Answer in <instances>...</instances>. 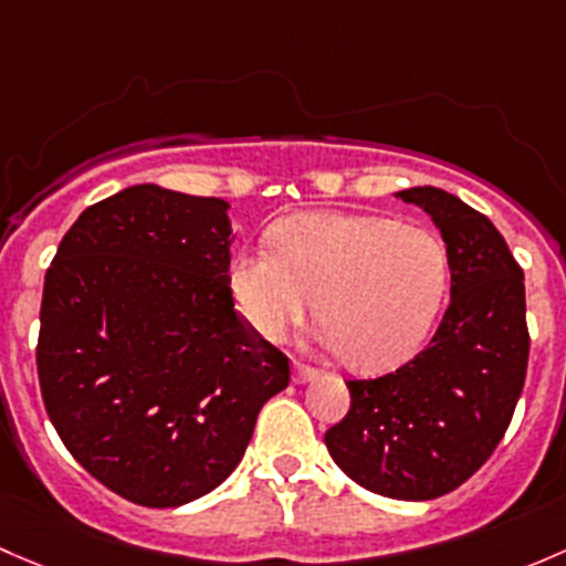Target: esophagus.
Masks as SVG:
<instances>
[{"mask_svg": "<svg viewBox=\"0 0 566 566\" xmlns=\"http://www.w3.org/2000/svg\"><path fill=\"white\" fill-rule=\"evenodd\" d=\"M316 376H318V370L307 368V365H302V363L291 365V378H294V384H307V381H313Z\"/></svg>", "mask_w": 566, "mask_h": 566, "instance_id": "esophagus-1", "label": "esophagus"}]
</instances>
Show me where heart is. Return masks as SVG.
I'll list each match as a JSON object with an SVG mask.
<instances>
[{"mask_svg":"<svg viewBox=\"0 0 566 566\" xmlns=\"http://www.w3.org/2000/svg\"><path fill=\"white\" fill-rule=\"evenodd\" d=\"M275 253L248 248L229 289L255 335L283 340L316 305L324 343L357 370L406 363L444 302L447 248L422 226L384 214L305 212L272 229Z\"/></svg>","mask_w":566,"mask_h":566,"instance_id":"1","label":"heart"}]
</instances>
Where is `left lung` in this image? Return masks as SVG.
Listing matches in <instances>:
<instances>
[{"label":"left lung","mask_w":566,"mask_h":566,"mask_svg":"<svg viewBox=\"0 0 566 566\" xmlns=\"http://www.w3.org/2000/svg\"><path fill=\"white\" fill-rule=\"evenodd\" d=\"M450 261V307L433 340L381 378L346 381L352 409L326 430L332 460L365 491L428 501L463 485L496 450L526 381L523 270L482 212L441 188H409Z\"/></svg>","instance_id":"8db88e82"}]
</instances>
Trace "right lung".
Returning <instances> with one entry per match:
<instances>
[{
	"instance_id": "obj_1",
	"label": "right lung",
	"mask_w": 566,
	"mask_h": 566,
	"mask_svg": "<svg viewBox=\"0 0 566 566\" xmlns=\"http://www.w3.org/2000/svg\"><path fill=\"white\" fill-rule=\"evenodd\" d=\"M229 207L133 185L86 207L45 272V411L70 455L133 504L214 491L289 387V359L234 311Z\"/></svg>"
}]
</instances>
